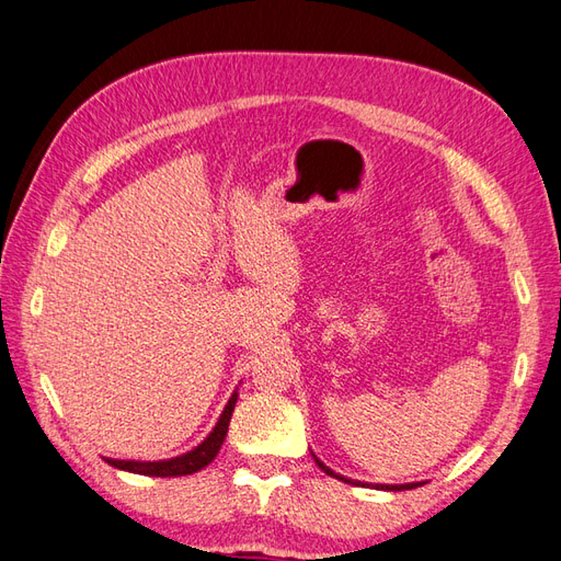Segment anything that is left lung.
<instances>
[{
    "label": "left lung",
    "mask_w": 561,
    "mask_h": 561,
    "mask_svg": "<svg viewBox=\"0 0 561 561\" xmlns=\"http://www.w3.org/2000/svg\"><path fill=\"white\" fill-rule=\"evenodd\" d=\"M312 457H314V462H318V467L327 473V477H334V479H339V481H343V483H353V485H371V483H363V481H353V479L341 477V473H336L334 469H329L318 455H312ZM422 483H424V481H417V483H375L371 488H379V491H410V488H417V485H422Z\"/></svg>",
    "instance_id": "1"
}]
</instances>
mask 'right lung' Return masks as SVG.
I'll use <instances>...</instances> for the list:
<instances>
[{
    "mask_svg": "<svg viewBox=\"0 0 561 561\" xmlns=\"http://www.w3.org/2000/svg\"><path fill=\"white\" fill-rule=\"evenodd\" d=\"M237 398H239V393L234 389L232 398L227 400V405L220 414L218 424H215L210 434L204 440H201L196 448H192L190 453L170 457V459H158V462H137V459H111V457H104V459L111 467L123 469V471H133V473H141V477H161V479H165V477H186V473L201 471L213 462L215 455H218L220 448H222L225 436H227V426H229V420H232V412H234V405H237Z\"/></svg>",
    "mask_w": 561,
    "mask_h": 561,
    "instance_id": "add662e5",
    "label": "right lung"
}]
</instances>
